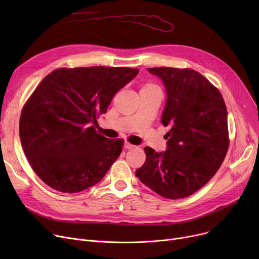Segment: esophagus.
<instances>
[{
	"label": "esophagus",
	"instance_id": "1",
	"mask_svg": "<svg viewBox=\"0 0 259 259\" xmlns=\"http://www.w3.org/2000/svg\"><path fill=\"white\" fill-rule=\"evenodd\" d=\"M125 148L128 149V150H131V149H134V148H135V146L127 142V143H125Z\"/></svg>",
	"mask_w": 259,
	"mask_h": 259
}]
</instances>
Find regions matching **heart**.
I'll list each match as a JSON object with an SVG mask.
<instances>
[{"instance_id":"heart-1","label":"heart","mask_w":259,"mask_h":259,"mask_svg":"<svg viewBox=\"0 0 259 259\" xmlns=\"http://www.w3.org/2000/svg\"><path fill=\"white\" fill-rule=\"evenodd\" d=\"M143 88H144V89H154V88H158V87H157L156 85L152 84V83H147V84L144 85Z\"/></svg>"}]
</instances>
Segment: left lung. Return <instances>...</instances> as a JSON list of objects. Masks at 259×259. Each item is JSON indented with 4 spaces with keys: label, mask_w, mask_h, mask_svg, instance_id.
Instances as JSON below:
<instances>
[{
    "label": "left lung",
    "mask_w": 259,
    "mask_h": 259,
    "mask_svg": "<svg viewBox=\"0 0 259 259\" xmlns=\"http://www.w3.org/2000/svg\"><path fill=\"white\" fill-rule=\"evenodd\" d=\"M168 99L161 116L171 126L167 150L145 147L146 161L135 175L162 197L180 199L205 186L222 166L229 148L227 107L220 90L190 68L155 67Z\"/></svg>",
    "instance_id": "obj_1"
}]
</instances>
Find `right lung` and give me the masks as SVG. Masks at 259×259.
Instances as JSON below:
<instances>
[{"instance_id": "1", "label": "right lung", "mask_w": 259, "mask_h": 259, "mask_svg": "<svg viewBox=\"0 0 259 259\" xmlns=\"http://www.w3.org/2000/svg\"><path fill=\"white\" fill-rule=\"evenodd\" d=\"M138 68H59L26 101L20 139L32 170L47 186L76 193L98 184L119 156L124 140L107 139L93 122Z\"/></svg>"}]
</instances>
